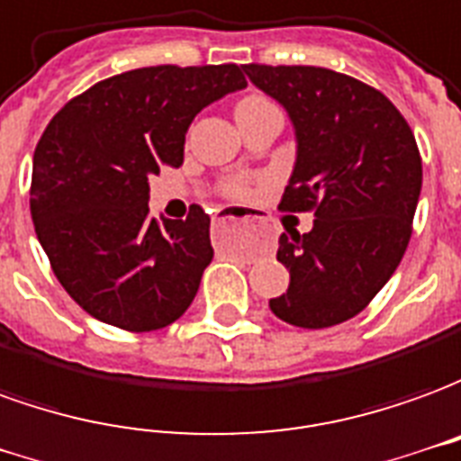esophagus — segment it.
I'll use <instances>...</instances> for the list:
<instances>
[{
	"mask_svg": "<svg viewBox=\"0 0 461 461\" xmlns=\"http://www.w3.org/2000/svg\"><path fill=\"white\" fill-rule=\"evenodd\" d=\"M248 218H250V215L240 213V211H230V208H228V211H223V213L215 218V223H230V221H248Z\"/></svg>",
	"mask_w": 461,
	"mask_h": 461,
	"instance_id": "obj_1",
	"label": "esophagus"
}]
</instances>
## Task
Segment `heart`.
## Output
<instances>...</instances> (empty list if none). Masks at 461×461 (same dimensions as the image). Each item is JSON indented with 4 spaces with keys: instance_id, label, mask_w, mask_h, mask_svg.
Instances as JSON below:
<instances>
[{
    "instance_id": "1",
    "label": "heart",
    "mask_w": 461,
    "mask_h": 461,
    "mask_svg": "<svg viewBox=\"0 0 461 461\" xmlns=\"http://www.w3.org/2000/svg\"><path fill=\"white\" fill-rule=\"evenodd\" d=\"M266 106H273L270 101L260 99V96H248L236 106V113L240 111H256V109H266ZM225 194L230 195V198H248L250 195V184L243 181V178H236V181H230V184H225Z\"/></svg>"
}]
</instances>
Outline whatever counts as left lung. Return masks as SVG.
<instances>
[{
	"label": "left lung",
	"instance_id": "left-lung-1",
	"mask_svg": "<svg viewBox=\"0 0 461 461\" xmlns=\"http://www.w3.org/2000/svg\"><path fill=\"white\" fill-rule=\"evenodd\" d=\"M243 71L285 109L295 133L280 208L315 213L308 233L277 240L290 285L270 310L298 328L340 325L384 288L407 250L422 191L414 133L393 101L348 74L260 64Z\"/></svg>",
	"mask_w": 461,
	"mask_h": 461
}]
</instances>
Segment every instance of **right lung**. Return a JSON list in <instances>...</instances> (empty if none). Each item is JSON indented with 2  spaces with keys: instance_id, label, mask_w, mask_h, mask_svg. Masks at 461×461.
I'll return each mask as SVG.
<instances>
[{
  "instance_id": "right-lung-1",
  "label": "right lung",
  "mask_w": 461,
  "mask_h": 461,
  "mask_svg": "<svg viewBox=\"0 0 461 461\" xmlns=\"http://www.w3.org/2000/svg\"><path fill=\"white\" fill-rule=\"evenodd\" d=\"M248 81L236 64L123 71L49 121L32 166V221L54 276L106 325L151 332L194 303L213 258L211 218L149 215V178L184 163L194 119Z\"/></svg>"
}]
</instances>
